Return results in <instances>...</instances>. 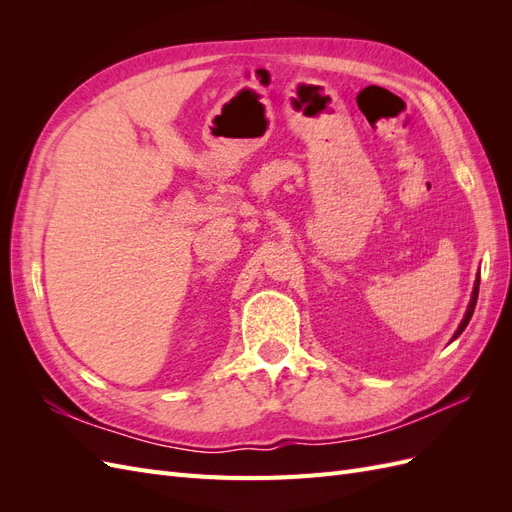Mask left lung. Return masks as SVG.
<instances>
[{
  "label": "left lung",
  "mask_w": 512,
  "mask_h": 512,
  "mask_svg": "<svg viewBox=\"0 0 512 512\" xmlns=\"http://www.w3.org/2000/svg\"><path fill=\"white\" fill-rule=\"evenodd\" d=\"M478 284H480V280H476V286H474V292H472V301H470V307H468V312H466V318L461 320V324H459V329H457V333H455V337L457 335H461L463 333V329L468 327V322H470V318H472V314H474V307H476V299H478Z\"/></svg>",
  "instance_id": "1"
}]
</instances>
